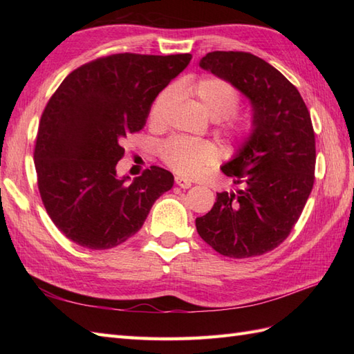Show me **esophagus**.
Instances as JSON below:
<instances>
[{
    "label": "esophagus",
    "instance_id": "1",
    "mask_svg": "<svg viewBox=\"0 0 354 354\" xmlns=\"http://www.w3.org/2000/svg\"><path fill=\"white\" fill-rule=\"evenodd\" d=\"M175 183H176V185L181 187V189H190V187H192V181H190V179H187V178L181 176V175H178V176L175 178Z\"/></svg>",
    "mask_w": 354,
    "mask_h": 354
}]
</instances>
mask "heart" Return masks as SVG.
Wrapping results in <instances>:
<instances>
[{"mask_svg": "<svg viewBox=\"0 0 354 354\" xmlns=\"http://www.w3.org/2000/svg\"><path fill=\"white\" fill-rule=\"evenodd\" d=\"M190 91L208 117L221 124L222 131L234 137H245L252 131L251 120L234 115L240 103V95L230 82L219 77H202L194 82ZM176 97V88L169 86L162 89L150 106L149 122L153 126L164 124ZM161 156L165 164L175 171L185 176H194L216 160L217 150L208 141L176 137L165 141L161 146Z\"/></svg>", "mask_w": 354, "mask_h": 354, "instance_id": "1", "label": "heart"}]
</instances>
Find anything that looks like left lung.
I'll list each match as a JSON object with an SVG mask.
<instances>
[{"label": "left lung", "mask_w": 354, "mask_h": 354, "mask_svg": "<svg viewBox=\"0 0 354 354\" xmlns=\"http://www.w3.org/2000/svg\"><path fill=\"white\" fill-rule=\"evenodd\" d=\"M202 70L227 80L252 108V131L222 165L240 185L217 193L196 230L222 255L248 259L272 251L301 216L315 181V133L298 89L263 59L245 51H213Z\"/></svg>", "instance_id": "obj_1"}]
</instances>
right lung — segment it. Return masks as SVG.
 <instances>
[{
	"label": "right lung",
	"instance_id": "obj_1",
	"mask_svg": "<svg viewBox=\"0 0 354 354\" xmlns=\"http://www.w3.org/2000/svg\"><path fill=\"white\" fill-rule=\"evenodd\" d=\"M192 55L120 53L70 73L45 106L35 146L37 187L53 223L88 250H109L142 227L150 208L173 187L152 165L117 176L126 135L146 124L156 95L184 71Z\"/></svg>",
	"mask_w": 354,
	"mask_h": 354
}]
</instances>
